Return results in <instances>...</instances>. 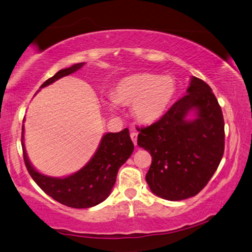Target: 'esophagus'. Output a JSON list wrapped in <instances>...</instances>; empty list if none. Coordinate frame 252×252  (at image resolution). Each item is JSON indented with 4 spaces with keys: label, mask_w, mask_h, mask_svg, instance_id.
I'll use <instances>...</instances> for the list:
<instances>
[{
    "label": "esophagus",
    "mask_w": 252,
    "mask_h": 252,
    "mask_svg": "<svg viewBox=\"0 0 252 252\" xmlns=\"http://www.w3.org/2000/svg\"><path fill=\"white\" fill-rule=\"evenodd\" d=\"M131 139H132V141L134 143V146H137V140H138V132H135V131H132L130 134Z\"/></svg>",
    "instance_id": "34e87169"
}]
</instances>
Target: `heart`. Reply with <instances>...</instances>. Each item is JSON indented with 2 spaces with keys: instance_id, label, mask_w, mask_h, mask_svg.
I'll return each instance as SVG.
<instances>
[{
  "instance_id": "obj_1",
  "label": "heart",
  "mask_w": 252,
  "mask_h": 252,
  "mask_svg": "<svg viewBox=\"0 0 252 252\" xmlns=\"http://www.w3.org/2000/svg\"><path fill=\"white\" fill-rule=\"evenodd\" d=\"M176 92V82L170 76L134 74L122 78L107 102L111 110L121 104H132L133 113L143 122H153L165 113Z\"/></svg>"
}]
</instances>
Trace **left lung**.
Instances as JSON below:
<instances>
[{"label":"left lung","mask_w":252,"mask_h":252,"mask_svg":"<svg viewBox=\"0 0 252 252\" xmlns=\"http://www.w3.org/2000/svg\"><path fill=\"white\" fill-rule=\"evenodd\" d=\"M195 110L197 118L187 122ZM138 146L153 157L146 181L168 201L198 194L218 169L224 153V120L212 89L191 77L186 94L157 122L139 129Z\"/></svg>","instance_id":"left-lung-1"}]
</instances>
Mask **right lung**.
<instances>
[{"instance_id":"right-lung-1","label":"right lung","mask_w":252,"mask_h":252,"mask_svg":"<svg viewBox=\"0 0 252 252\" xmlns=\"http://www.w3.org/2000/svg\"><path fill=\"white\" fill-rule=\"evenodd\" d=\"M84 63H75L69 68L61 69L53 77L47 79L41 87L50 85L63 76L75 73L82 68ZM23 131L25 126H22L23 160L30 176L40 189L55 201L74 209L95 206L109 196L117 181L119 168L127 160L134 148L127 127L117 133H106L103 135L93 158L81 170L70 176L54 178L38 173L30 163L23 143Z\"/></svg>"}]
</instances>
